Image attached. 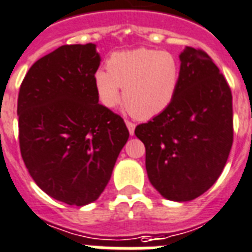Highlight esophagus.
Returning a JSON list of instances; mask_svg holds the SVG:
<instances>
[{"label":"esophagus","mask_w":252,"mask_h":252,"mask_svg":"<svg viewBox=\"0 0 252 252\" xmlns=\"http://www.w3.org/2000/svg\"><path fill=\"white\" fill-rule=\"evenodd\" d=\"M126 126H127L130 135H134V131H135V124L131 122V121H126Z\"/></svg>","instance_id":"34e87169"}]
</instances>
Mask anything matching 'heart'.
Here are the masks:
<instances>
[{"mask_svg": "<svg viewBox=\"0 0 252 252\" xmlns=\"http://www.w3.org/2000/svg\"><path fill=\"white\" fill-rule=\"evenodd\" d=\"M108 71L97 70L94 83L98 100L114 108L121 100L136 118H152L162 113L176 96L181 66L174 54L164 50L138 48L114 53L108 60Z\"/></svg>", "mask_w": 252, "mask_h": 252, "instance_id": "b5f03b06", "label": "heart"}]
</instances>
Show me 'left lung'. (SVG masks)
<instances>
[{
    "label": "left lung",
    "instance_id": "8db88e82",
    "mask_svg": "<svg viewBox=\"0 0 252 252\" xmlns=\"http://www.w3.org/2000/svg\"><path fill=\"white\" fill-rule=\"evenodd\" d=\"M170 105L138 125L150 182L165 199L189 202L204 194L224 169L233 144L228 82L206 52L186 46Z\"/></svg>",
    "mask_w": 252,
    "mask_h": 252
}]
</instances>
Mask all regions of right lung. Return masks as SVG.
Listing matches in <instances>:
<instances>
[{
	"label": "right lung",
	"mask_w": 252,
	"mask_h": 252,
	"mask_svg": "<svg viewBox=\"0 0 252 252\" xmlns=\"http://www.w3.org/2000/svg\"><path fill=\"white\" fill-rule=\"evenodd\" d=\"M94 44L62 45L40 58L18 96L26 168L49 196L69 206L94 202L128 139L124 120L98 104Z\"/></svg>",
	"instance_id": "right-lung-1"
}]
</instances>
